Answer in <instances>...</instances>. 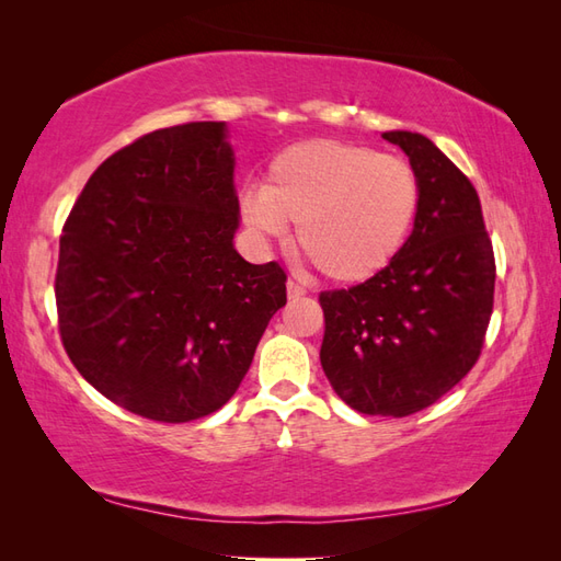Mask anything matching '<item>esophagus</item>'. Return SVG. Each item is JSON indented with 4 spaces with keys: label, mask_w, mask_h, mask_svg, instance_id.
<instances>
[{
    "label": "esophagus",
    "mask_w": 561,
    "mask_h": 561,
    "mask_svg": "<svg viewBox=\"0 0 561 561\" xmlns=\"http://www.w3.org/2000/svg\"><path fill=\"white\" fill-rule=\"evenodd\" d=\"M307 293V288H305V285L302 283H297V280H288V297H290V300H297V297H302Z\"/></svg>",
    "instance_id": "1"
}]
</instances>
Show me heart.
<instances>
[{
  "mask_svg": "<svg viewBox=\"0 0 561 561\" xmlns=\"http://www.w3.org/2000/svg\"><path fill=\"white\" fill-rule=\"evenodd\" d=\"M410 160L339 139L300 141L271 158L264 186L242 192V218L264 234L297 226V247L323 278L363 283L401 252L420 208Z\"/></svg>",
  "mask_w": 561,
  "mask_h": 561,
  "instance_id": "heart-1",
  "label": "heart"
}]
</instances>
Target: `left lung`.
I'll list each match as a JSON object with an SVG mask.
<instances>
[{
	"instance_id": "obj_1",
	"label": "left lung",
	"mask_w": 561,
	"mask_h": 561,
	"mask_svg": "<svg viewBox=\"0 0 561 561\" xmlns=\"http://www.w3.org/2000/svg\"><path fill=\"white\" fill-rule=\"evenodd\" d=\"M420 175V208L375 278L323 290L321 367L357 413L405 417L478 363L494 305V249L472 182L427 136L386 131Z\"/></svg>"
}]
</instances>
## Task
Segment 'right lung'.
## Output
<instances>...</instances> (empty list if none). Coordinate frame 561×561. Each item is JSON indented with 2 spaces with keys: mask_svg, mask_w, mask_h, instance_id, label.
<instances>
[{
  "mask_svg": "<svg viewBox=\"0 0 561 561\" xmlns=\"http://www.w3.org/2000/svg\"><path fill=\"white\" fill-rule=\"evenodd\" d=\"M232 172L226 122L144 134L93 172L61 228V345L134 415L178 425L216 413L288 300L280 264L234 252Z\"/></svg>",
  "mask_w": 561,
  "mask_h": 561,
  "instance_id": "obj_1",
  "label": "right lung"
}]
</instances>
